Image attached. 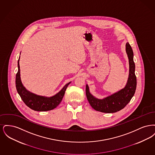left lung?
Instances as JSON below:
<instances>
[{"instance_id":"left-lung-1","label":"left lung","mask_w":155,"mask_h":155,"mask_svg":"<svg viewBox=\"0 0 155 155\" xmlns=\"http://www.w3.org/2000/svg\"><path fill=\"white\" fill-rule=\"evenodd\" d=\"M126 52L129 60V75L125 87L118 92L99 99L93 96L86 85V95L89 103L95 110L106 113H115L123 109L132 99L137 87V77L135 74V63L133 49L128 42L126 44Z\"/></svg>"}]
</instances>
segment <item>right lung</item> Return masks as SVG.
Masks as SVG:
<instances>
[{"instance_id":"obj_1","label":"right lung","mask_w":155,"mask_h":155,"mask_svg":"<svg viewBox=\"0 0 155 155\" xmlns=\"http://www.w3.org/2000/svg\"><path fill=\"white\" fill-rule=\"evenodd\" d=\"M19 60L20 58L18 60V72L15 77V87L17 92L21 97L22 101L30 109L38 111L51 110L56 108L62 101L67 88L71 82L67 84L57 94L52 97H45L35 95L27 91L22 85L20 78Z\"/></svg>"}]
</instances>
